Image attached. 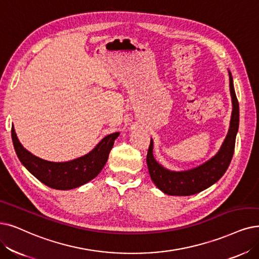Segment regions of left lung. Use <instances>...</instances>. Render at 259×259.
<instances>
[{"instance_id":"8db88e82","label":"left lung","mask_w":259,"mask_h":259,"mask_svg":"<svg viewBox=\"0 0 259 259\" xmlns=\"http://www.w3.org/2000/svg\"><path fill=\"white\" fill-rule=\"evenodd\" d=\"M230 89L233 102V112L229 134L218 154L198 168L188 171L174 172L164 169L153 156V141L149 147L147 163L153 183L165 194L191 195L199 193L218 182L229 168L235 151L236 135L239 126V104L235 94L233 77L230 72Z\"/></svg>"}]
</instances>
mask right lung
I'll return each mask as SVG.
<instances>
[{
    "instance_id": "right-lung-1",
    "label": "right lung",
    "mask_w": 259,
    "mask_h": 259,
    "mask_svg": "<svg viewBox=\"0 0 259 259\" xmlns=\"http://www.w3.org/2000/svg\"><path fill=\"white\" fill-rule=\"evenodd\" d=\"M120 133L103 138L98 146L85 156L66 162H52L41 159L23 148L19 142L14 126L12 138L20 161L41 183L58 190H69L94 180L104 167L109 152Z\"/></svg>"
}]
</instances>
